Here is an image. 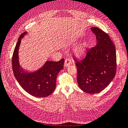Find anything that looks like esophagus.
<instances>
[{"label": "esophagus", "instance_id": "1", "mask_svg": "<svg viewBox=\"0 0 128 128\" xmlns=\"http://www.w3.org/2000/svg\"><path fill=\"white\" fill-rule=\"evenodd\" d=\"M72 64V60L71 59L67 58L65 59V62H64V66H68Z\"/></svg>", "mask_w": 128, "mask_h": 128}]
</instances>
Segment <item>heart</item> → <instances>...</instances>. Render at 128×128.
Segmentation results:
<instances>
[{"label":"heart","mask_w":128,"mask_h":128,"mask_svg":"<svg viewBox=\"0 0 128 128\" xmlns=\"http://www.w3.org/2000/svg\"><path fill=\"white\" fill-rule=\"evenodd\" d=\"M84 51H85V49H84L83 46H78L76 49V53L78 54V56L82 55V54L84 53Z\"/></svg>","instance_id":"obj_1"}]
</instances>
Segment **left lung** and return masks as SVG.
I'll return each mask as SVG.
<instances>
[{"label":"left lung","mask_w":128,"mask_h":128,"mask_svg":"<svg viewBox=\"0 0 128 128\" xmlns=\"http://www.w3.org/2000/svg\"><path fill=\"white\" fill-rule=\"evenodd\" d=\"M91 30L96 35L97 45L87 50L82 60H74L78 86L85 92L94 94L103 90L114 78L116 56L115 46L108 34L96 27H92Z\"/></svg>","instance_id":"8db88e82"}]
</instances>
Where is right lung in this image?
Here are the masks:
<instances>
[{
	"instance_id": "right-lung-1",
	"label": "right lung",
	"mask_w": 128,
	"mask_h": 128,
	"mask_svg": "<svg viewBox=\"0 0 128 128\" xmlns=\"http://www.w3.org/2000/svg\"><path fill=\"white\" fill-rule=\"evenodd\" d=\"M26 32L19 37L12 57V68L16 79L28 93L36 97H44L53 93L56 87V78L63 69L64 59L58 62L47 61L41 68L33 72H25L18 62V51L21 38Z\"/></svg>"
}]
</instances>
